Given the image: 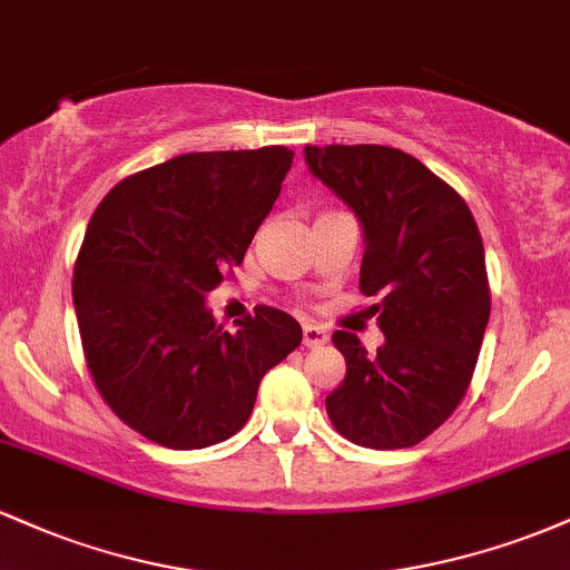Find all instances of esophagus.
<instances>
[{
	"mask_svg": "<svg viewBox=\"0 0 570 570\" xmlns=\"http://www.w3.org/2000/svg\"><path fill=\"white\" fill-rule=\"evenodd\" d=\"M330 340V332L318 324H305L303 326V343L307 348H322V345Z\"/></svg>",
	"mask_w": 570,
	"mask_h": 570,
	"instance_id": "34e87169",
	"label": "esophagus"
}]
</instances>
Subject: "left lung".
<instances>
[{
	"label": "left lung",
	"instance_id": "1",
	"mask_svg": "<svg viewBox=\"0 0 570 570\" xmlns=\"http://www.w3.org/2000/svg\"><path fill=\"white\" fill-rule=\"evenodd\" d=\"M305 163L364 230L358 289L385 343L367 353L337 330L345 381L326 396L345 440L412 448L466 396L490 318L485 248L466 200L421 160L381 144L305 147Z\"/></svg>",
	"mask_w": 570,
	"mask_h": 570
}]
</instances>
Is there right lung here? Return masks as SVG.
<instances>
[{
    "instance_id": "right-lung-1",
    "label": "right lung",
    "mask_w": 570,
    "mask_h": 570,
    "mask_svg": "<svg viewBox=\"0 0 570 570\" xmlns=\"http://www.w3.org/2000/svg\"><path fill=\"white\" fill-rule=\"evenodd\" d=\"M286 147L189 153L107 193L75 265V313L98 394L126 426L171 450L244 429L259 381L303 340L259 305L227 332L206 294L271 214L292 168Z\"/></svg>"
}]
</instances>
